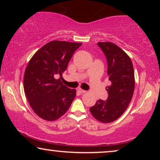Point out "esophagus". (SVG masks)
<instances>
[{
  "label": "esophagus",
  "instance_id": "34e87169",
  "mask_svg": "<svg viewBox=\"0 0 160 160\" xmlns=\"http://www.w3.org/2000/svg\"><path fill=\"white\" fill-rule=\"evenodd\" d=\"M78 92H79V93H84V92H86V91L84 90V89H81V88H78Z\"/></svg>",
  "mask_w": 160,
  "mask_h": 160
}]
</instances>
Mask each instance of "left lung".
Returning <instances> with one entry per match:
<instances>
[{
  "label": "left lung",
  "instance_id": "8db88e82",
  "mask_svg": "<svg viewBox=\"0 0 160 160\" xmlns=\"http://www.w3.org/2000/svg\"><path fill=\"white\" fill-rule=\"evenodd\" d=\"M97 44L106 58L111 85L106 87L107 100H98L89 110L98 121L109 123L121 117L131 101L135 88L134 71L130 57L121 48L111 42Z\"/></svg>",
  "mask_w": 160,
  "mask_h": 160
}]
</instances>
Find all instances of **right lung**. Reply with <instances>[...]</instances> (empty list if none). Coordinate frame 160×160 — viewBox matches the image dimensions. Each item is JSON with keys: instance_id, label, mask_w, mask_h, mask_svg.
<instances>
[{"instance_id": "add662e5", "label": "right lung", "mask_w": 160, "mask_h": 160, "mask_svg": "<svg viewBox=\"0 0 160 160\" xmlns=\"http://www.w3.org/2000/svg\"><path fill=\"white\" fill-rule=\"evenodd\" d=\"M82 43L53 41L43 46L28 62L24 75V90L30 106L42 119L54 121L68 111L76 91L60 78ZM60 75L61 78L55 77Z\"/></svg>"}]
</instances>
